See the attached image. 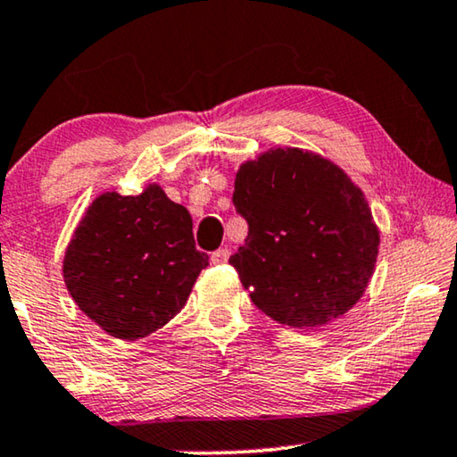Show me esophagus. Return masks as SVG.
I'll list each match as a JSON object with an SVG mask.
<instances>
[{
	"instance_id": "esophagus-1",
	"label": "esophagus",
	"mask_w": 457,
	"mask_h": 457,
	"mask_svg": "<svg viewBox=\"0 0 457 457\" xmlns=\"http://www.w3.org/2000/svg\"><path fill=\"white\" fill-rule=\"evenodd\" d=\"M230 258V249L222 247V249H216L214 253H212V264H224V262H228Z\"/></svg>"
}]
</instances>
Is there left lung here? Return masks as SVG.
<instances>
[{
    "label": "left lung",
    "mask_w": 457,
    "mask_h": 457,
    "mask_svg": "<svg viewBox=\"0 0 457 457\" xmlns=\"http://www.w3.org/2000/svg\"><path fill=\"white\" fill-rule=\"evenodd\" d=\"M233 204L249 233L228 262L272 320L324 327L364 295L378 228L364 193L333 162L297 147L270 149L239 168Z\"/></svg>",
    "instance_id": "left-lung-1"
}]
</instances>
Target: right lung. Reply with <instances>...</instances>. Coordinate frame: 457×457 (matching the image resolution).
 Instances as JSON below:
<instances>
[{
	"label": "right lung",
	"mask_w": 457,
	"mask_h": 457,
	"mask_svg": "<svg viewBox=\"0 0 457 457\" xmlns=\"http://www.w3.org/2000/svg\"><path fill=\"white\" fill-rule=\"evenodd\" d=\"M208 253L197 252L191 214L160 185L139 195L110 191L87 208L64 255L66 289L116 339L135 341L183 310Z\"/></svg>",
	"instance_id": "1"
}]
</instances>
